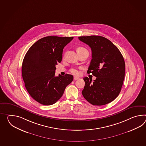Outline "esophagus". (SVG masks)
Returning a JSON list of instances; mask_svg holds the SVG:
<instances>
[{
    "label": "esophagus",
    "instance_id": "esophagus-1",
    "mask_svg": "<svg viewBox=\"0 0 146 146\" xmlns=\"http://www.w3.org/2000/svg\"><path fill=\"white\" fill-rule=\"evenodd\" d=\"M79 78H80L78 77V76H74V80H77L79 79Z\"/></svg>",
    "mask_w": 146,
    "mask_h": 146
}]
</instances>
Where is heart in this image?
<instances>
[{
  "instance_id": "1",
  "label": "heart",
  "mask_w": 146,
  "mask_h": 146,
  "mask_svg": "<svg viewBox=\"0 0 146 146\" xmlns=\"http://www.w3.org/2000/svg\"><path fill=\"white\" fill-rule=\"evenodd\" d=\"M86 50V49L84 48H82V47H80V48H78V50ZM70 71L71 72L72 74L74 75H78L79 74V71H78V69L75 68H72L71 69Z\"/></svg>"
}]
</instances>
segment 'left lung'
Returning <instances> with one entry per match:
<instances>
[{
  "label": "left lung",
  "instance_id": "left-lung-1",
  "mask_svg": "<svg viewBox=\"0 0 146 146\" xmlns=\"http://www.w3.org/2000/svg\"><path fill=\"white\" fill-rule=\"evenodd\" d=\"M78 39L91 48L92 58L88 73L96 77L93 82L90 78H83L85 84L82 95L93 105L108 104L118 96L123 86L125 71L123 56L110 40L102 36H83Z\"/></svg>",
  "mask_w": 146,
  "mask_h": 146
}]
</instances>
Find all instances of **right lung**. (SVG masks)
<instances>
[{
  "label": "right lung",
  "instance_id": "right-lung-1",
  "mask_svg": "<svg viewBox=\"0 0 146 146\" xmlns=\"http://www.w3.org/2000/svg\"><path fill=\"white\" fill-rule=\"evenodd\" d=\"M73 37L48 36L40 39L27 52L22 76L30 95L44 105L54 104L73 80L72 75L55 76V65L60 63L64 48Z\"/></svg>",
  "mask_w": 146,
  "mask_h": 146
}]
</instances>
